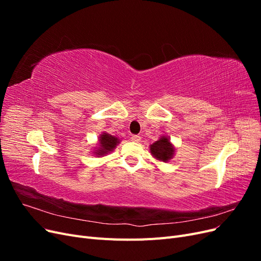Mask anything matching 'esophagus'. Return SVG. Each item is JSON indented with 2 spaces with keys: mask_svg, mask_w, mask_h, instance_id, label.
Wrapping results in <instances>:
<instances>
[{
  "mask_svg": "<svg viewBox=\"0 0 261 261\" xmlns=\"http://www.w3.org/2000/svg\"><path fill=\"white\" fill-rule=\"evenodd\" d=\"M130 140L134 141V143H139V141H140V137H139L138 135H132Z\"/></svg>",
  "mask_w": 261,
  "mask_h": 261,
  "instance_id": "esophagus-1",
  "label": "esophagus"
}]
</instances>
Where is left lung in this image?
<instances>
[{"instance_id":"8db88e82","label":"left lung","mask_w":261,"mask_h":261,"mask_svg":"<svg viewBox=\"0 0 261 261\" xmlns=\"http://www.w3.org/2000/svg\"><path fill=\"white\" fill-rule=\"evenodd\" d=\"M149 150L155 160L164 163L171 161L176 152L175 146L171 143L169 136L167 135L160 136L159 139L149 146Z\"/></svg>"}]
</instances>
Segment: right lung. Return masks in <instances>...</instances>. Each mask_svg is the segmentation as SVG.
Returning <instances> with one entry per match:
<instances>
[{
  "label": "right lung",
  "instance_id": "obj_1",
  "mask_svg": "<svg viewBox=\"0 0 261 261\" xmlns=\"http://www.w3.org/2000/svg\"><path fill=\"white\" fill-rule=\"evenodd\" d=\"M120 143L121 140L118 137L111 135V134L107 132H102L98 137V143L94 145V147H92L91 153L93 154V156L97 158L106 156L113 152L116 146Z\"/></svg>",
  "mask_w": 261,
  "mask_h": 261
}]
</instances>
